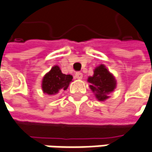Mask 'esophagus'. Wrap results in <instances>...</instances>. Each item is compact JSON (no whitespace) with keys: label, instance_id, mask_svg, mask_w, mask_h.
I'll use <instances>...</instances> for the list:
<instances>
[{"label":"esophagus","instance_id":"obj_1","mask_svg":"<svg viewBox=\"0 0 152 152\" xmlns=\"http://www.w3.org/2000/svg\"><path fill=\"white\" fill-rule=\"evenodd\" d=\"M75 77H76V79H82L83 78V73H81V72H76V75H75Z\"/></svg>","mask_w":152,"mask_h":152}]
</instances>
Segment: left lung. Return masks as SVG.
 <instances>
[{
	"mask_svg": "<svg viewBox=\"0 0 152 152\" xmlns=\"http://www.w3.org/2000/svg\"><path fill=\"white\" fill-rule=\"evenodd\" d=\"M89 87L99 101H105L108 98L107 94L113 91L116 82L114 77L104 65H100L94 69V76L88 77Z\"/></svg>",
	"mask_w": 152,
	"mask_h": 152,
	"instance_id": "1",
	"label": "left lung"
}]
</instances>
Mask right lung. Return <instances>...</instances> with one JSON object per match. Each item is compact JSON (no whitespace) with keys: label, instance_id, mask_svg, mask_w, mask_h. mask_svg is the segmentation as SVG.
<instances>
[{"label":"right lung","instance_id":"1","mask_svg":"<svg viewBox=\"0 0 152 152\" xmlns=\"http://www.w3.org/2000/svg\"><path fill=\"white\" fill-rule=\"evenodd\" d=\"M73 76L63 74L58 66H54L43 78L42 88L44 93L55 94L59 90H66Z\"/></svg>","mask_w":152,"mask_h":152}]
</instances>
